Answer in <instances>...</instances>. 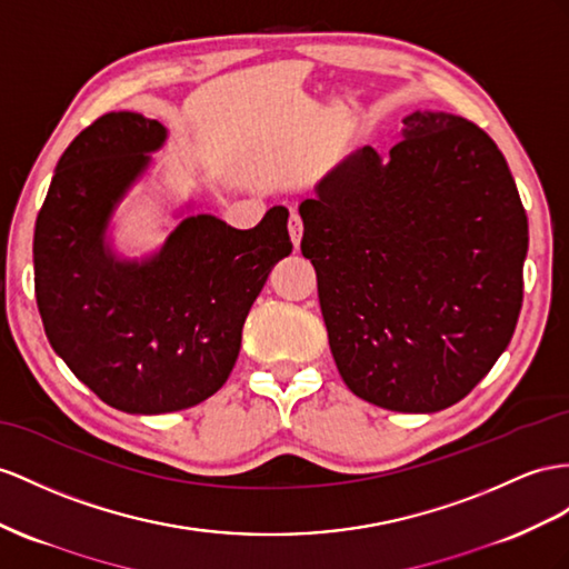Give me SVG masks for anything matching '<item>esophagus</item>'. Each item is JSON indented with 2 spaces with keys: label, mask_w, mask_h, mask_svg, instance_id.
Masks as SVG:
<instances>
[{
  "label": "esophagus",
  "mask_w": 569,
  "mask_h": 569,
  "mask_svg": "<svg viewBox=\"0 0 569 569\" xmlns=\"http://www.w3.org/2000/svg\"><path fill=\"white\" fill-rule=\"evenodd\" d=\"M288 232H290V240H293V244L298 247L300 240H302V221L300 216L293 211L290 213V221H288Z\"/></svg>",
  "instance_id": "1"
}]
</instances>
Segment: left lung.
Returning a JSON list of instances; mask_svg holds the SVG:
<instances>
[{
	"label": "left lung",
	"instance_id": "obj_1",
	"mask_svg": "<svg viewBox=\"0 0 569 569\" xmlns=\"http://www.w3.org/2000/svg\"><path fill=\"white\" fill-rule=\"evenodd\" d=\"M387 158L362 146L300 203L329 346L356 397L401 413L461 401L512 339L529 223L473 122L411 112Z\"/></svg>",
	"mask_w": 569,
	"mask_h": 569
}]
</instances>
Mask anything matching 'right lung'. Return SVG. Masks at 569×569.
<instances>
[{
	"label": "right lung",
	"instance_id": "obj_1",
	"mask_svg": "<svg viewBox=\"0 0 569 569\" xmlns=\"http://www.w3.org/2000/svg\"><path fill=\"white\" fill-rule=\"evenodd\" d=\"M168 129L108 112L67 146L36 221V300L69 370L124 413H172L216 395L240 353L242 325L273 264L288 257V209L250 230L187 216L146 259L106 242L112 211Z\"/></svg>",
	"mask_w": 569,
	"mask_h": 569
}]
</instances>
